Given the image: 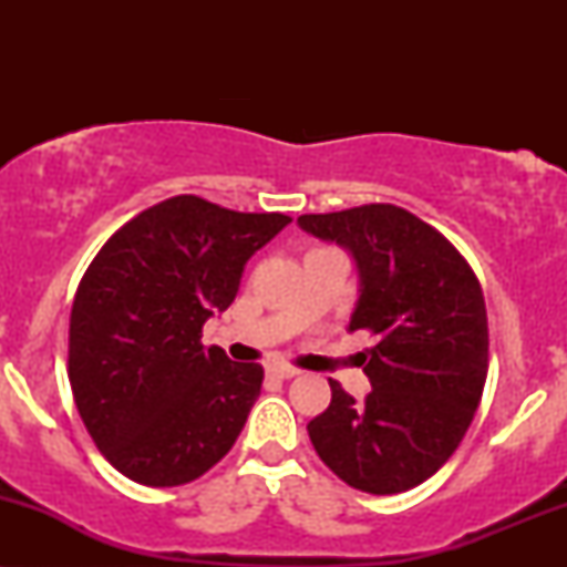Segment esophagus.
I'll return each instance as SVG.
<instances>
[{
	"mask_svg": "<svg viewBox=\"0 0 567 567\" xmlns=\"http://www.w3.org/2000/svg\"><path fill=\"white\" fill-rule=\"evenodd\" d=\"M269 373L275 375V379H292V375H298V373H301V370L292 368V365H271Z\"/></svg>",
	"mask_w": 567,
	"mask_h": 567,
	"instance_id": "esophagus-1",
	"label": "esophagus"
}]
</instances>
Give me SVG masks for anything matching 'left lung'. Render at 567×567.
<instances>
[{"mask_svg":"<svg viewBox=\"0 0 567 567\" xmlns=\"http://www.w3.org/2000/svg\"><path fill=\"white\" fill-rule=\"evenodd\" d=\"M354 256L360 301L351 330L365 349V402L330 381L333 400L309 421L311 445L343 483L373 496L410 491L455 453L483 400L487 311L480 279L451 239L405 207L360 205L298 218Z\"/></svg>","mask_w":567,"mask_h":567,"instance_id":"obj_1","label":"left lung"}]
</instances>
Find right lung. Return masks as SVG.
<instances>
[{
    "mask_svg": "<svg viewBox=\"0 0 567 567\" xmlns=\"http://www.w3.org/2000/svg\"><path fill=\"white\" fill-rule=\"evenodd\" d=\"M194 194L148 207L97 250L69 320V381L90 437L133 483L197 480L231 451L264 368L202 347L247 258L290 224Z\"/></svg>",
    "mask_w": 567,
    "mask_h": 567,
    "instance_id": "obj_1",
    "label": "right lung"
}]
</instances>
